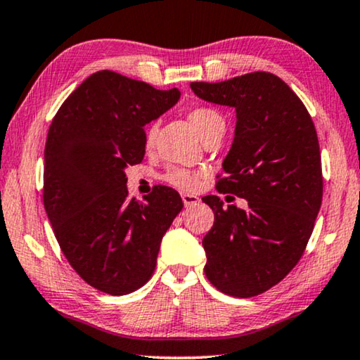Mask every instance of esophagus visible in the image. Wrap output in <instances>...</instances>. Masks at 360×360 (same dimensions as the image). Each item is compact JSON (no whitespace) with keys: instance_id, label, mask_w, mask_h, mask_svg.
<instances>
[{"instance_id":"obj_1","label":"esophagus","mask_w":360,"mask_h":360,"mask_svg":"<svg viewBox=\"0 0 360 360\" xmlns=\"http://www.w3.org/2000/svg\"><path fill=\"white\" fill-rule=\"evenodd\" d=\"M181 201H184L185 207H190L198 205V202H200V198L196 195H190V193H181Z\"/></svg>"}]
</instances>
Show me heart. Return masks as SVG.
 I'll list each match as a JSON object with an SVG mask.
<instances>
[{
	"mask_svg": "<svg viewBox=\"0 0 360 360\" xmlns=\"http://www.w3.org/2000/svg\"><path fill=\"white\" fill-rule=\"evenodd\" d=\"M188 120L193 124V128L196 129V133L200 134L201 139H205L207 134L216 131L217 128L226 127L224 118L221 113L214 108L210 107H195L188 112ZM155 133H158V124L153 123L146 128L144 133V148L150 149L155 141ZM164 181H167L169 185L175 186L180 190H196L200 186L201 181V172L188 170V169H180V167H170L164 174Z\"/></svg>",
	"mask_w": 360,
	"mask_h": 360,
	"instance_id": "obj_1",
	"label": "heart"
}]
</instances>
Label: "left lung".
Here are the masks:
<instances>
[{
  "mask_svg": "<svg viewBox=\"0 0 360 360\" xmlns=\"http://www.w3.org/2000/svg\"><path fill=\"white\" fill-rule=\"evenodd\" d=\"M191 89L207 102L236 108V138L216 188L248 201L243 211L224 207L214 195L202 198L214 212L202 238L206 278L227 295L255 297L290 273L314 232L323 198L315 124L273 72L191 82Z\"/></svg>",
  "mask_w": 360,
  "mask_h": 360,
  "instance_id": "1",
  "label": "left lung"
}]
</instances>
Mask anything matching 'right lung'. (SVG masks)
<instances>
[{"label":"right lung","instance_id":"1","mask_svg":"<svg viewBox=\"0 0 360 360\" xmlns=\"http://www.w3.org/2000/svg\"><path fill=\"white\" fill-rule=\"evenodd\" d=\"M180 98L118 72L97 71L61 103L45 144L44 205L61 252L102 292L124 295L153 276L164 233L184 207L158 185L129 198L128 165L144 158V124Z\"/></svg>","mask_w":360,"mask_h":360}]
</instances>
